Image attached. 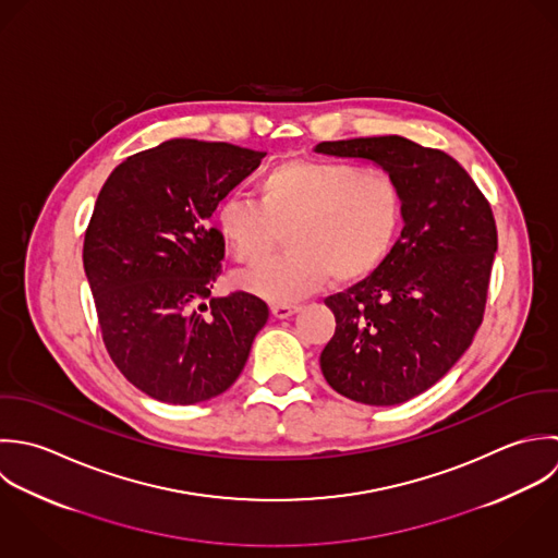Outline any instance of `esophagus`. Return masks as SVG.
<instances>
[{
	"label": "esophagus",
	"instance_id": "1",
	"mask_svg": "<svg viewBox=\"0 0 558 558\" xmlns=\"http://www.w3.org/2000/svg\"><path fill=\"white\" fill-rule=\"evenodd\" d=\"M296 312H299L296 305H286V303H279V305H272V307H270V314H272L275 318H290V316L296 314Z\"/></svg>",
	"mask_w": 558,
	"mask_h": 558
}]
</instances>
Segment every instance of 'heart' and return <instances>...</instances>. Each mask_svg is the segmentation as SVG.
Instances as JSON below:
<instances>
[{
    "label": "heart",
    "mask_w": 558,
    "mask_h": 558,
    "mask_svg": "<svg viewBox=\"0 0 558 558\" xmlns=\"http://www.w3.org/2000/svg\"><path fill=\"white\" fill-rule=\"evenodd\" d=\"M404 220L398 182L355 162L286 160L257 182V203L227 196L216 227L231 255L262 266L286 231L290 251L248 272L246 290L272 303H294L320 290L372 277L391 255Z\"/></svg>",
    "instance_id": "1"
}]
</instances>
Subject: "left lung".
<instances>
[{"instance_id": "1", "label": "left lung", "mask_w": 558, "mask_h": 558, "mask_svg": "<svg viewBox=\"0 0 558 558\" xmlns=\"http://www.w3.org/2000/svg\"><path fill=\"white\" fill-rule=\"evenodd\" d=\"M314 151L374 162L402 190L404 225L387 262L325 301L336 333L320 355L338 393L400 404L450 371L483 323L498 248L492 205L454 158L402 136L320 143Z\"/></svg>"}]
</instances>
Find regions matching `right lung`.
I'll list each match as a JSON object with an SVG mask.
<instances>
[{
  "mask_svg": "<svg viewBox=\"0 0 558 558\" xmlns=\"http://www.w3.org/2000/svg\"><path fill=\"white\" fill-rule=\"evenodd\" d=\"M264 156L175 138L121 162L97 196L84 270L104 344L156 400L194 404L229 389L268 320L248 292L209 299L225 257L209 218Z\"/></svg>",
  "mask_w": 558,
  "mask_h": 558,
  "instance_id": "right-lung-1",
  "label": "right lung"
}]
</instances>
